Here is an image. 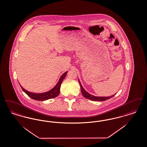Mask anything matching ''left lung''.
<instances>
[{
  "label": "left lung",
  "instance_id": "obj_1",
  "mask_svg": "<svg viewBox=\"0 0 147 147\" xmlns=\"http://www.w3.org/2000/svg\"><path fill=\"white\" fill-rule=\"evenodd\" d=\"M79 82L80 83V87H81V91H82V95L84 96V97H85L86 98L88 99V100H95V101H104L106 100H108L111 98L113 97L115 94H113L111 96H108V97H98V96H94V95L90 94L88 93L84 88H83L80 80H79Z\"/></svg>",
  "mask_w": 147,
  "mask_h": 147
}]
</instances>
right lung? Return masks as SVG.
Instances as JSON below:
<instances>
[{"mask_svg": "<svg viewBox=\"0 0 147 147\" xmlns=\"http://www.w3.org/2000/svg\"><path fill=\"white\" fill-rule=\"evenodd\" d=\"M67 72H68V71H65V73H63L62 75V76L60 77V78L59 79V82L57 83V84L55 86V87H53V88L46 92L38 94V93H33V92H29V91H27L26 90H25L24 88H23L21 86L20 84V85L24 92L31 98H32L33 100H45L51 99V98H53L57 97L59 95V92H60L61 85L63 82V79H65V77L66 76Z\"/></svg>", "mask_w": 147, "mask_h": 147, "instance_id": "right-lung-1", "label": "right lung"}]
</instances>
